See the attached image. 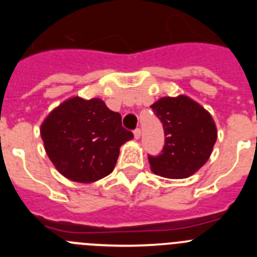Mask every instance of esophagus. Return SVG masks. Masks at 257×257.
Instances as JSON below:
<instances>
[{
	"instance_id": "34e87169",
	"label": "esophagus",
	"mask_w": 257,
	"mask_h": 257,
	"mask_svg": "<svg viewBox=\"0 0 257 257\" xmlns=\"http://www.w3.org/2000/svg\"><path fill=\"white\" fill-rule=\"evenodd\" d=\"M134 136H135V139H140V136H142V130L140 128H136L134 131Z\"/></svg>"
}]
</instances>
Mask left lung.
<instances>
[{
  "mask_svg": "<svg viewBox=\"0 0 257 257\" xmlns=\"http://www.w3.org/2000/svg\"><path fill=\"white\" fill-rule=\"evenodd\" d=\"M165 130V145L158 156H148L154 174L184 179L207 162L217 139L210 113L185 95L161 97L153 105Z\"/></svg>",
  "mask_w": 257,
  "mask_h": 257,
  "instance_id": "left-lung-1",
  "label": "left lung"
}]
</instances>
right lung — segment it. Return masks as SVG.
<instances>
[{
    "label": "right lung",
    "mask_w": 257,
    "mask_h": 257,
    "mask_svg": "<svg viewBox=\"0 0 257 257\" xmlns=\"http://www.w3.org/2000/svg\"><path fill=\"white\" fill-rule=\"evenodd\" d=\"M45 151L63 176L94 183L114 169L121 145L134 138L122 126L121 114L100 99L70 97L41 124Z\"/></svg>",
    "instance_id": "right-lung-1"
}]
</instances>
